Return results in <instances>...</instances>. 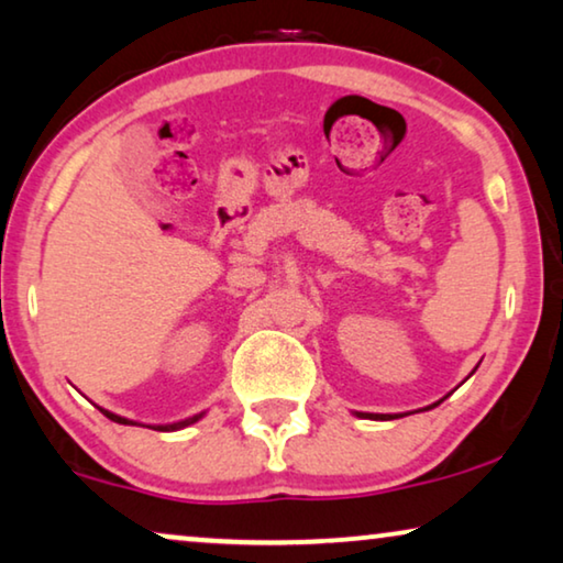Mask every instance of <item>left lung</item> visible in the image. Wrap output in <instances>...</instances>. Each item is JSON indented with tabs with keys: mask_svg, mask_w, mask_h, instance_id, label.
I'll return each instance as SVG.
<instances>
[{
	"mask_svg": "<svg viewBox=\"0 0 563 563\" xmlns=\"http://www.w3.org/2000/svg\"><path fill=\"white\" fill-rule=\"evenodd\" d=\"M437 406V404H434ZM431 409V406H429ZM357 417H371V419H394L390 413H357Z\"/></svg>",
	"mask_w": 563,
	"mask_h": 563,
	"instance_id": "8db88e82",
	"label": "left lung"
}]
</instances>
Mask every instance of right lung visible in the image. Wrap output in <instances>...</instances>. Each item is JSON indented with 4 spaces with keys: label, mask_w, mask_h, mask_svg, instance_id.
<instances>
[{
    "label": "right lung",
    "mask_w": 563,
    "mask_h": 563,
    "mask_svg": "<svg viewBox=\"0 0 563 563\" xmlns=\"http://www.w3.org/2000/svg\"><path fill=\"white\" fill-rule=\"evenodd\" d=\"M101 413H103L106 419H111V421H117V423H136V421H129V419H124V417H119V413H111V411H106V409H101ZM200 417H202V413H198V417H192V419L177 421V423H159V427H152V429H157V431H175V429L190 427V423H195Z\"/></svg>",
    "instance_id": "add662e5"
}]
</instances>
